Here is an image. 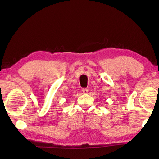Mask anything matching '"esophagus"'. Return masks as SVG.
Instances as JSON below:
<instances>
[{
  "label": "esophagus",
  "mask_w": 159,
  "mask_h": 159,
  "mask_svg": "<svg viewBox=\"0 0 159 159\" xmlns=\"http://www.w3.org/2000/svg\"><path fill=\"white\" fill-rule=\"evenodd\" d=\"M82 92H83V94H87L88 92V90L87 88H83V89L82 90Z\"/></svg>",
  "instance_id": "34e87169"
}]
</instances>
